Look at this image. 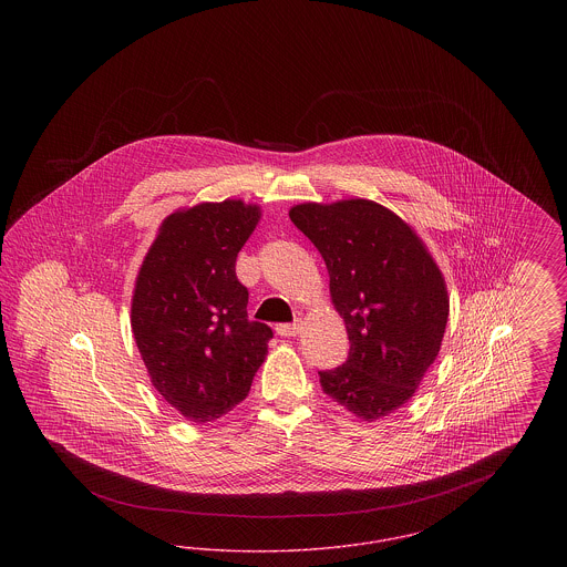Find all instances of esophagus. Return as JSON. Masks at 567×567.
I'll return each instance as SVG.
<instances>
[{
	"label": "esophagus",
	"mask_w": 567,
	"mask_h": 567,
	"mask_svg": "<svg viewBox=\"0 0 567 567\" xmlns=\"http://www.w3.org/2000/svg\"><path fill=\"white\" fill-rule=\"evenodd\" d=\"M299 329H301L299 323H282L276 327V333H278V336H282V338H296L297 333H299Z\"/></svg>",
	"instance_id": "34e87169"
}]
</instances>
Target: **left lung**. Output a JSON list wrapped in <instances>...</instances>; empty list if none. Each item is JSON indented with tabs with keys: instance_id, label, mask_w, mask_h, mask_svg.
Masks as SVG:
<instances>
[{
	"instance_id": "left-lung-1",
	"label": "left lung",
	"mask_w": 567,
	"mask_h": 567,
	"mask_svg": "<svg viewBox=\"0 0 567 567\" xmlns=\"http://www.w3.org/2000/svg\"><path fill=\"white\" fill-rule=\"evenodd\" d=\"M329 271L351 352L319 372L323 393L363 421L389 416L414 395L449 321L440 268L414 229L370 199L299 204L289 210Z\"/></svg>"
}]
</instances>
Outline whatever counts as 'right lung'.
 <instances>
[{
	"mask_svg": "<svg viewBox=\"0 0 567 567\" xmlns=\"http://www.w3.org/2000/svg\"><path fill=\"white\" fill-rule=\"evenodd\" d=\"M261 210L243 199L167 216L135 278L132 329L153 386L193 423L246 400L271 329L248 321L236 257Z\"/></svg>",
	"mask_w": 567,
	"mask_h": 567,
	"instance_id": "1",
	"label": "right lung"
}]
</instances>
